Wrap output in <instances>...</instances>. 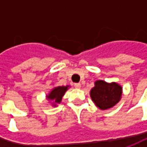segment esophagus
I'll return each mask as SVG.
<instances>
[{"mask_svg": "<svg viewBox=\"0 0 147 147\" xmlns=\"http://www.w3.org/2000/svg\"><path fill=\"white\" fill-rule=\"evenodd\" d=\"M74 87L78 89H79V88H81V83H74Z\"/></svg>", "mask_w": 147, "mask_h": 147, "instance_id": "esophagus-1", "label": "esophagus"}]
</instances>
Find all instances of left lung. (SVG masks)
Here are the masks:
<instances>
[{"instance_id": "obj_1", "label": "left lung", "mask_w": 147, "mask_h": 147, "mask_svg": "<svg viewBox=\"0 0 147 147\" xmlns=\"http://www.w3.org/2000/svg\"><path fill=\"white\" fill-rule=\"evenodd\" d=\"M122 92V87L116 82L109 83L97 80L90 92V96L99 109L105 110L112 108L120 100Z\"/></svg>"}]
</instances>
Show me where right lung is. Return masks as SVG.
Returning <instances> with one entry per match:
<instances>
[{"label":"right lung","mask_w":147,"mask_h":147,"mask_svg":"<svg viewBox=\"0 0 147 147\" xmlns=\"http://www.w3.org/2000/svg\"><path fill=\"white\" fill-rule=\"evenodd\" d=\"M69 88V86H62V87H56L53 88L51 92L49 93L48 96H47V100H53L52 105L56 106V104H59L62 100V97L64 96L65 92L68 90V88Z\"/></svg>","instance_id":"right-lung-1"}]
</instances>
